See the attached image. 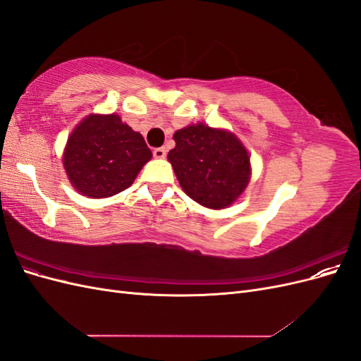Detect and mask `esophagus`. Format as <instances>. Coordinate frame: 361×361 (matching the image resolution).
<instances>
[{"instance_id":"34e87169","label":"esophagus","mask_w":361,"mask_h":361,"mask_svg":"<svg viewBox=\"0 0 361 361\" xmlns=\"http://www.w3.org/2000/svg\"><path fill=\"white\" fill-rule=\"evenodd\" d=\"M166 155H167V149L166 147H157V149H154V157L155 158L162 159V158H166Z\"/></svg>"}]
</instances>
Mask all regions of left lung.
Returning a JSON list of instances; mask_svg holds the SVG:
<instances>
[{
	"instance_id": "left-lung-1",
	"label": "left lung",
	"mask_w": 361,
	"mask_h": 361,
	"mask_svg": "<svg viewBox=\"0 0 361 361\" xmlns=\"http://www.w3.org/2000/svg\"><path fill=\"white\" fill-rule=\"evenodd\" d=\"M169 161L183 191L192 200L223 209L231 206L250 179V158L235 135L202 123L179 129Z\"/></svg>"
}]
</instances>
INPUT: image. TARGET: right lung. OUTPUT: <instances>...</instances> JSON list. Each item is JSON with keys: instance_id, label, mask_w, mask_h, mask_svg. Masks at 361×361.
Listing matches in <instances>:
<instances>
[{"instance_id": "right-lung-1", "label": "right lung", "mask_w": 361, "mask_h": 361, "mask_svg": "<svg viewBox=\"0 0 361 361\" xmlns=\"http://www.w3.org/2000/svg\"><path fill=\"white\" fill-rule=\"evenodd\" d=\"M150 158L143 135L117 114H92L71 134L63 161L78 192L101 199L126 190Z\"/></svg>"}]
</instances>
